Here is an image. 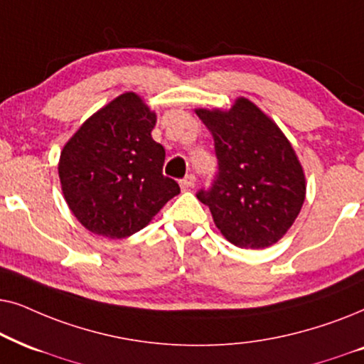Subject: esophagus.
<instances>
[{
	"instance_id": "esophagus-1",
	"label": "esophagus",
	"mask_w": 364,
	"mask_h": 364,
	"mask_svg": "<svg viewBox=\"0 0 364 364\" xmlns=\"http://www.w3.org/2000/svg\"><path fill=\"white\" fill-rule=\"evenodd\" d=\"M195 185H196V178L193 176V174H188L186 178H183L181 181H179V186H181L183 191L190 190V188H193Z\"/></svg>"
}]
</instances>
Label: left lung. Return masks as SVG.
<instances>
[{
	"label": "left lung",
	"mask_w": 364,
	"mask_h": 364,
	"mask_svg": "<svg viewBox=\"0 0 364 364\" xmlns=\"http://www.w3.org/2000/svg\"><path fill=\"white\" fill-rule=\"evenodd\" d=\"M210 129L218 178L198 200L231 245L261 250L278 243L293 226L306 176L287 134L253 101L238 96L231 108H195Z\"/></svg>",
	"instance_id": "obj_1"
}]
</instances>
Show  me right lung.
Listing matches in <instances>:
<instances>
[{
  "label": "right lung",
  "instance_id": "1",
  "mask_svg": "<svg viewBox=\"0 0 364 364\" xmlns=\"http://www.w3.org/2000/svg\"><path fill=\"white\" fill-rule=\"evenodd\" d=\"M156 113L134 91L116 96L68 139L58 161L61 191L77 221L108 240L132 236L179 193L163 176Z\"/></svg>",
  "mask_w": 364,
  "mask_h": 364
}]
</instances>
